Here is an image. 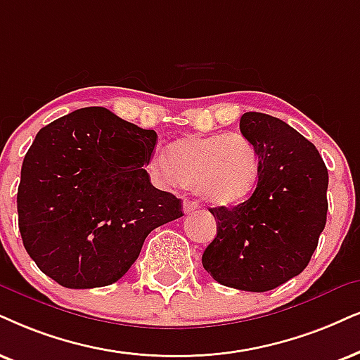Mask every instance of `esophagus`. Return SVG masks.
<instances>
[{
	"mask_svg": "<svg viewBox=\"0 0 360 360\" xmlns=\"http://www.w3.org/2000/svg\"><path fill=\"white\" fill-rule=\"evenodd\" d=\"M198 209H199V204H198V202H195V201H189V199H186V201H184V212L191 214V212L198 211Z\"/></svg>",
	"mask_w": 360,
	"mask_h": 360,
	"instance_id": "34e87169",
	"label": "esophagus"
}]
</instances>
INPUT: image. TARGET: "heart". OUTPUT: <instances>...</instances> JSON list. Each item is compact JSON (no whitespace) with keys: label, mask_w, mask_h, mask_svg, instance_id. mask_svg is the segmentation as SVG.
<instances>
[{"label":"heart","mask_w":360,"mask_h":360,"mask_svg":"<svg viewBox=\"0 0 360 360\" xmlns=\"http://www.w3.org/2000/svg\"><path fill=\"white\" fill-rule=\"evenodd\" d=\"M151 167L172 184L193 188L214 206H236L256 189L261 156L240 133L191 134L167 148V159L156 156Z\"/></svg>","instance_id":"b5f03b06"}]
</instances>
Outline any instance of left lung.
<instances>
[{
	"instance_id": "1",
	"label": "left lung",
	"mask_w": 360,
	"mask_h": 360,
	"mask_svg": "<svg viewBox=\"0 0 360 360\" xmlns=\"http://www.w3.org/2000/svg\"><path fill=\"white\" fill-rule=\"evenodd\" d=\"M239 127L261 156V174L248 201L209 209L217 234L202 266L227 288L266 292L311 261L326 227L329 174L316 146L284 121L244 112Z\"/></svg>"
}]
</instances>
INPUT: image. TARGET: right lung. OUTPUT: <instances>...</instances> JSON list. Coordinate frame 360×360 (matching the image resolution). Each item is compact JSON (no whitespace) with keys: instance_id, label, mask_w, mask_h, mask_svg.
<instances>
[{"instance_id":"1","label":"right lung","mask_w":360,"mask_h":360,"mask_svg":"<svg viewBox=\"0 0 360 360\" xmlns=\"http://www.w3.org/2000/svg\"><path fill=\"white\" fill-rule=\"evenodd\" d=\"M153 129L106 108H83L36 134L18 188L26 252L70 289L109 285L129 271L144 239L183 216L174 194L149 181Z\"/></svg>"}]
</instances>
